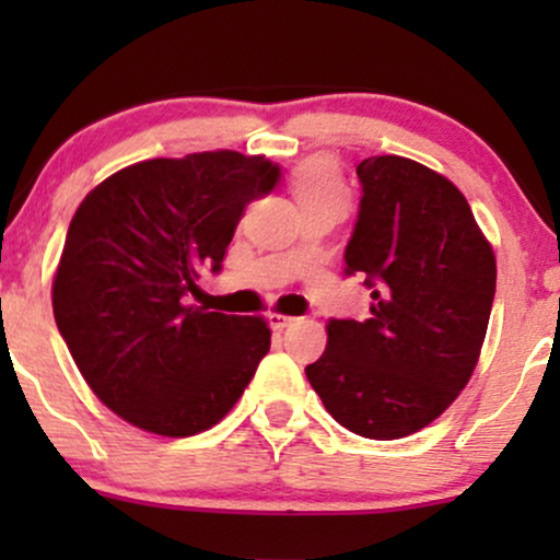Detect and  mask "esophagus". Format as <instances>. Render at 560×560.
<instances>
[{
  "instance_id": "esophagus-1",
  "label": "esophagus",
  "mask_w": 560,
  "mask_h": 560,
  "mask_svg": "<svg viewBox=\"0 0 560 560\" xmlns=\"http://www.w3.org/2000/svg\"><path fill=\"white\" fill-rule=\"evenodd\" d=\"M294 320H298V318H292V316H281V313H271V316H268V324H271V329H276V331L287 329V326H292Z\"/></svg>"
}]
</instances>
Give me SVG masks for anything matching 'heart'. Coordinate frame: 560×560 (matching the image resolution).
<instances>
[{
    "instance_id": "1",
    "label": "heart",
    "mask_w": 560,
    "mask_h": 560,
    "mask_svg": "<svg viewBox=\"0 0 560 560\" xmlns=\"http://www.w3.org/2000/svg\"><path fill=\"white\" fill-rule=\"evenodd\" d=\"M292 191L300 202L302 213L313 208H347V184L339 173V165L331 158H311L292 173Z\"/></svg>"
}]
</instances>
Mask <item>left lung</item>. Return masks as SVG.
<instances>
[{
    "instance_id": "left-lung-1",
    "label": "left lung",
    "mask_w": 560,
    "mask_h": 560,
    "mask_svg": "<svg viewBox=\"0 0 560 560\" xmlns=\"http://www.w3.org/2000/svg\"><path fill=\"white\" fill-rule=\"evenodd\" d=\"M361 210L345 273L371 289L365 320L331 318L305 369L326 410L369 440L432 423L474 374L494 300V255L466 197L408 158L358 165Z\"/></svg>"
}]
</instances>
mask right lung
<instances>
[{
    "label": "right lung",
    "mask_w": 560,
    "mask_h": 560,
    "mask_svg": "<svg viewBox=\"0 0 560 560\" xmlns=\"http://www.w3.org/2000/svg\"><path fill=\"white\" fill-rule=\"evenodd\" d=\"M281 182L262 155L195 152L113 173L75 210L52 284L57 329L89 387L144 432L191 436L240 400L271 329L189 305L253 199Z\"/></svg>",
    "instance_id": "add662e5"
}]
</instances>
